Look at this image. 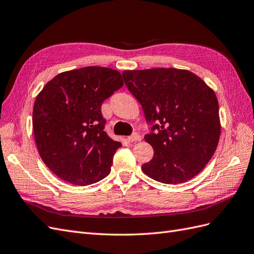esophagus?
<instances>
[{"label":"esophagus","instance_id":"1","mask_svg":"<svg viewBox=\"0 0 254 254\" xmlns=\"http://www.w3.org/2000/svg\"><path fill=\"white\" fill-rule=\"evenodd\" d=\"M128 141L129 142H135V141H141V135L139 133H132L130 136H128Z\"/></svg>","mask_w":254,"mask_h":254}]
</instances>
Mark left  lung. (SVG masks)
I'll return each mask as SVG.
<instances>
[{"label": "left lung", "mask_w": 254, "mask_h": 254, "mask_svg": "<svg viewBox=\"0 0 254 254\" xmlns=\"http://www.w3.org/2000/svg\"><path fill=\"white\" fill-rule=\"evenodd\" d=\"M127 89L142 105L153 157L142 165L150 178L186 182L200 173L217 148L219 107L214 91L197 75L178 68L124 71Z\"/></svg>", "instance_id": "8db88e82"}]
</instances>
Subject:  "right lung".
<instances>
[{
    "label": "right lung",
    "instance_id": "add662e5",
    "mask_svg": "<svg viewBox=\"0 0 254 254\" xmlns=\"http://www.w3.org/2000/svg\"><path fill=\"white\" fill-rule=\"evenodd\" d=\"M123 84L118 71L87 66L58 74L37 96L36 144L43 162L60 179L83 187L109 175L122 144L105 132L101 107Z\"/></svg>",
    "mask_w": 254,
    "mask_h": 254
}]
</instances>
